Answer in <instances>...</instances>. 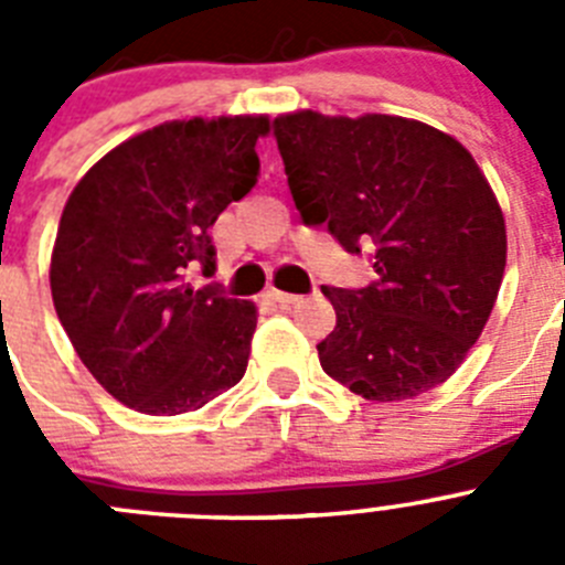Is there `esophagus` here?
Wrapping results in <instances>:
<instances>
[{
    "label": "esophagus",
    "instance_id": "34e87169",
    "mask_svg": "<svg viewBox=\"0 0 565 565\" xmlns=\"http://www.w3.org/2000/svg\"><path fill=\"white\" fill-rule=\"evenodd\" d=\"M268 299H274V302H279V306H297V302H302L299 294H286V291H268Z\"/></svg>",
    "mask_w": 565,
    "mask_h": 565
}]
</instances>
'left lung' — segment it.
<instances>
[{"mask_svg":"<svg viewBox=\"0 0 565 565\" xmlns=\"http://www.w3.org/2000/svg\"><path fill=\"white\" fill-rule=\"evenodd\" d=\"M288 189L308 226L373 248L376 279L322 294L337 328L317 344L331 379L371 402L422 396L481 337L507 268V226L476 158L402 115L274 118Z\"/></svg>","mask_w":565,"mask_h":565,"instance_id":"left-lung-1","label":"left lung"}]
</instances>
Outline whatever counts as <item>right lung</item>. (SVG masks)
<instances>
[{
  "label": "right lung",
  "instance_id": "right-lung-1",
  "mask_svg": "<svg viewBox=\"0 0 565 565\" xmlns=\"http://www.w3.org/2000/svg\"><path fill=\"white\" fill-rule=\"evenodd\" d=\"M266 132V115L161 124L104 154L70 194L53 306L87 371L132 411H201L246 373L257 308L186 277L214 274L209 228L257 183Z\"/></svg>",
  "mask_w": 565,
  "mask_h": 565
}]
</instances>
